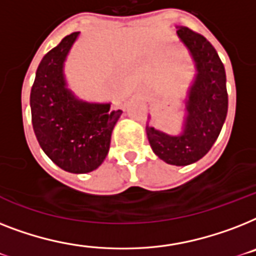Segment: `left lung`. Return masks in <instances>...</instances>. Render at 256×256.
I'll use <instances>...</instances> for the list:
<instances>
[{"label":"left lung","instance_id":"obj_1","mask_svg":"<svg viewBox=\"0 0 256 256\" xmlns=\"http://www.w3.org/2000/svg\"><path fill=\"white\" fill-rule=\"evenodd\" d=\"M178 35L196 70L184 100L182 132L167 134L147 122L146 132L159 159L188 166L205 156L217 140L228 114V90L225 67L210 42L188 27H178Z\"/></svg>","mask_w":256,"mask_h":256}]
</instances>
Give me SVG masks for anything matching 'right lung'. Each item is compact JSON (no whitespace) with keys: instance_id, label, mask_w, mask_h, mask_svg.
<instances>
[{"instance_id":"1","label":"right lung","mask_w":256,"mask_h":256,"mask_svg":"<svg viewBox=\"0 0 256 256\" xmlns=\"http://www.w3.org/2000/svg\"><path fill=\"white\" fill-rule=\"evenodd\" d=\"M80 32L67 35L44 55L30 93L31 120L42 150L70 174H88L105 160L122 110L88 102L68 88L64 64Z\"/></svg>"}]
</instances>
